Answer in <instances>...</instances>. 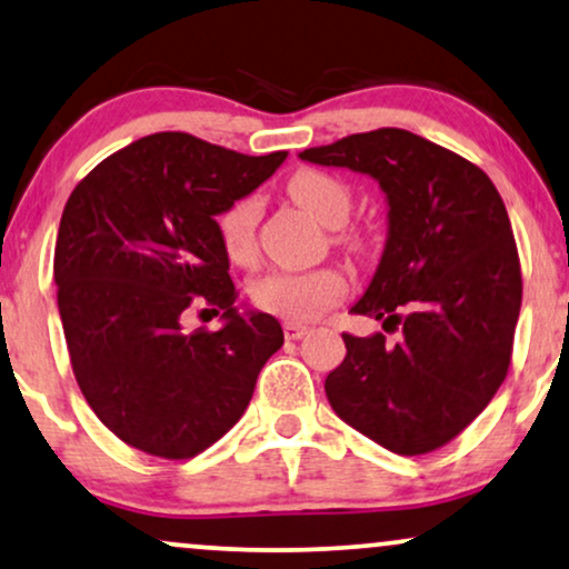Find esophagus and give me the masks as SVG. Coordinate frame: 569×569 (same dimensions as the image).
I'll use <instances>...</instances> for the list:
<instances>
[{
  "instance_id": "esophagus-1",
  "label": "esophagus",
  "mask_w": 569,
  "mask_h": 569,
  "mask_svg": "<svg viewBox=\"0 0 569 569\" xmlns=\"http://www.w3.org/2000/svg\"><path fill=\"white\" fill-rule=\"evenodd\" d=\"M306 335H308L306 323H292V321L284 323V337L287 339H300V337H306Z\"/></svg>"
}]
</instances>
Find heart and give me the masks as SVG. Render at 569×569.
I'll return each mask as SVG.
<instances>
[{
    "instance_id": "obj_1",
    "label": "heart",
    "mask_w": 569,
    "mask_h": 569,
    "mask_svg": "<svg viewBox=\"0 0 569 569\" xmlns=\"http://www.w3.org/2000/svg\"><path fill=\"white\" fill-rule=\"evenodd\" d=\"M287 196L306 209L323 227H342L352 213L350 188L335 174L319 169H300L287 180ZM261 203L256 196H242L217 217V238L227 258L248 263L256 253V227ZM250 300L258 311L300 323L313 321L348 292V277L339 269L321 267L311 271H269L248 287Z\"/></svg>"
}]
</instances>
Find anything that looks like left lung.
<instances>
[{"mask_svg": "<svg viewBox=\"0 0 569 569\" xmlns=\"http://www.w3.org/2000/svg\"><path fill=\"white\" fill-rule=\"evenodd\" d=\"M300 159L373 177L389 206L381 261L352 311L402 337L342 335L348 356L323 383L329 405L395 455L445 447L510 368L522 279L501 196L483 169L400 128Z\"/></svg>", "mask_w": 569, "mask_h": 569, "instance_id": "left-lung-1", "label": "left lung"}]
</instances>
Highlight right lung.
I'll return each mask as SVG.
<instances>
[{
	"mask_svg": "<svg viewBox=\"0 0 569 569\" xmlns=\"http://www.w3.org/2000/svg\"><path fill=\"white\" fill-rule=\"evenodd\" d=\"M267 157L188 132H153L78 182L59 221L57 306L80 392L114 437L188 460L246 412L284 335L274 316L240 311L217 217L277 172ZM198 301L217 332H186Z\"/></svg>",
	"mask_w": 569,
	"mask_h": 569,
	"instance_id": "obj_1",
	"label": "right lung"
}]
</instances>
